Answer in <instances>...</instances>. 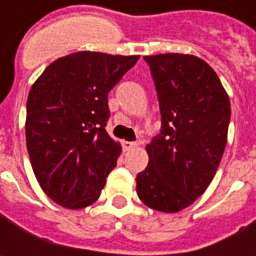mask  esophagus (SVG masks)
Here are the masks:
<instances>
[{
  "label": "esophagus",
  "mask_w": 256,
  "mask_h": 256,
  "mask_svg": "<svg viewBox=\"0 0 256 256\" xmlns=\"http://www.w3.org/2000/svg\"><path fill=\"white\" fill-rule=\"evenodd\" d=\"M124 151H131L136 146V142H130V141H122Z\"/></svg>",
  "instance_id": "1"
}]
</instances>
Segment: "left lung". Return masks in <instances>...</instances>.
<instances>
[{
	"label": "left lung",
	"instance_id": "obj_1",
	"mask_svg": "<svg viewBox=\"0 0 256 256\" xmlns=\"http://www.w3.org/2000/svg\"><path fill=\"white\" fill-rule=\"evenodd\" d=\"M161 111V132L136 175V194L150 208L178 212L200 198L215 176L226 145L230 96L204 60L185 54L144 56Z\"/></svg>",
	"mask_w": 256,
	"mask_h": 256
}]
</instances>
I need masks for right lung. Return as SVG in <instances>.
Wrapping results in <instances>:
<instances>
[{
    "mask_svg": "<svg viewBox=\"0 0 256 256\" xmlns=\"http://www.w3.org/2000/svg\"><path fill=\"white\" fill-rule=\"evenodd\" d=\"M138 60L80 51L48 65L31 86L26 150L42 191L58 205L80 210L100 198L121 154L105 131L108 92Z\"/></svg>",
    "mask_w": 256,
    "mask_h": 256,
    "instance_id": "obj_1",
    "label": "right lung"
}]
</instances>
